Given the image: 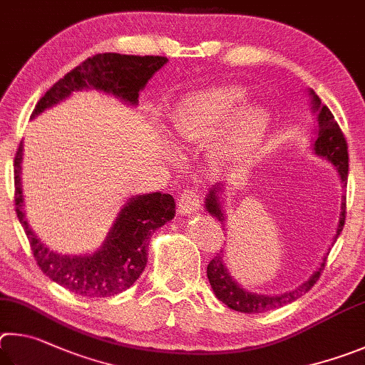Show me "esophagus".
<instances>
[{
    "label": "esophagus",
    "instance_id": "obj_1",
    "mask_svg": "<svg viewBox=\"0 0 365 365\" xmlns=\"http://www.w3.org/2000/svg\"><path fill=\"white\" fill-rule=\"evenodd\" d=\"M202 195L194 189H184L178 197V210L181 215H192L200 208Z\"/></svg>",
    "mask_w": 365,
    "mask_h": 365
}]
</instances>
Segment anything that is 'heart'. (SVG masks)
<instances>
[{
	"instance_id": "obj_1",
	"label": "heart",
	"mask_w": 365,
	"mask_h": 365,
	"mask_svg": "<svg viewBox=\"0 0 365 365\" xmlns=\"http://www.w3.org/2000/svg\"><path fill=\"white\" fill-rule=\"evenodd\" d=\"M245 89L235 85L190 93L179 101L171 117L173 133L184 143L216 138L215 157L227 168H240L257 155L269 126L263 107L245 106Z\"/></svg>"
}]
</instances>
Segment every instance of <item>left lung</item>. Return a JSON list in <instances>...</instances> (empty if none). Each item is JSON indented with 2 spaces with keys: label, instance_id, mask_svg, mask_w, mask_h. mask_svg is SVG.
Here are the masks:
<instances>
[{
  "label": "left lung",
  "instance_id": "1",
  "mask_svg": "<svg viewBox=\"0 0 365 365\" xmlns=\"http://www.w3.org/2000/svg\"><path fill=\"white\" fill-rule=\"evenodd\" d=\"M311 96H312V104H314L312 108L319 112V117H317L319 131L314 143H312V150H314L317 155L329 158L330 162L336 166L338 175H340L343 187H344L348 182L346 139H344L341 128L336 123V120L334 117V113L330 112V108L327 106H322L321 99H319L317 94H314V91H311ZM220 190L221 187L218 186H215L212 190H210V194L207 195L205 205H207V212L216 216L222 225V221H225V213H222L218 194H216L220 192ZM344 220H346V197L341 195V213H340V222H338L335 240L343 231ZM221 253L216 255V257L210 261V264L207 266V277L210 280V285H212L215 295L220 302L227 304L231 309L245 312V314H255V312L276 309V308H280V306H285L292 302H295V299H298L299 297H303L304 293H308L312 287H314L319 277H321V272L325 267V261H327V257H325L321 266H319V269L312 274L308 282L299 285L298 289H295L293 292L282 293V295L269 297V295H258V293L247 292L242 289L240 285L235 284V280H232V277L229 276Z\"/></svg>",
  "mask_w": 365,
  "mask_h": 365
}]
</instances>
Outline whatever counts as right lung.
Wrapping results in <instances>:
<instances>
[{"mask_svg": "<svg viewBox=\"0 0 365 365\" xmlns=\"http://www.w3.org/2000/svg\"><path fill=\"white\" fill-rule=\"evenodd\" d=\"M168 59L163 56H126L117 53L88 57L51 86L38 101L31 117L68 98L76 89L96 88L136 104L139 91ZM22 143L14 157V203L36 264L63 289L83 297L106 298L125 292L136 282L147 264V247L153 231L175 218V199L153 192L133 197L121 208L106 244L94 255L67 257L51 252L29 227L22 210Z\"/></svg>", "mask_w": 365, "mask_h": 365, "instance_id": "obj_1", "label": "right lung"}]
</instances>
